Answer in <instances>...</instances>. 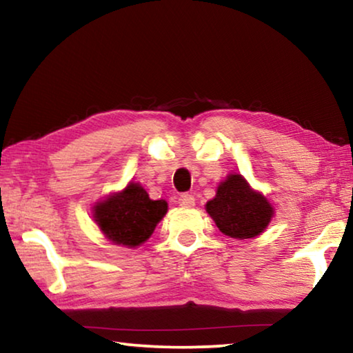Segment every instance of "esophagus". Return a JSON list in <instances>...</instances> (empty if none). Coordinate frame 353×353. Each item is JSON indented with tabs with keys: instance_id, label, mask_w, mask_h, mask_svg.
I'll return each mask as SVG.
<instances>
[{
	"instance_id": "1",
	"label": "esophagus",
	"mask_w": 353,
	"mask_h": 353,
	"mask_svg": "<svg viewBox=\"0 0 353 353\" xmlns=\"http://www.w3.org/2000/svg\"><path fill=\"white\" fill-rule=\"evenodd\" d=\"M179 205L182 207H193L194 205V196L193 194H188V193H183L179 196Z\"/></svg>"
}]
</instances>
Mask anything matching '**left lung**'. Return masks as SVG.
Returning <instances> with one entry per match:
<instances>
[{
	"instance_id": "left-lung-1",
	"label": "left lung",
	"mask_w": 353,
	"mask_h": 353,
	"mask_svg": "<svg viewBox=\"0 0 353 353\" xmlns=\"http://www.w3.org/2000/svg\"><path fill=\"white\" fill-rule=\"evenodd\" d=\"M205 208L224 235L240 240L260 235L274 213L270 202L240 174L227 176Z\"/></svg>"
}]
</instances>
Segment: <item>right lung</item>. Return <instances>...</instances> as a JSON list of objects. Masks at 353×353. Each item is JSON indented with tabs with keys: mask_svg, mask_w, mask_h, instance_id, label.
I'll use <instances>...</instances> for the list:
<instances>
[{
	"mask_svg": "<svg viewBox=\"0 0 353 353\" xmlns=\"http://www.w3.org/2000/svg\"><path fill=\"white\" fill-rule=\"evenodd\" d=\"M166 210V201L149 199L141 185L129 183L121 193L94 207V221L110 241L135 248L152 235Z\"/></svg>",
	"mask_w": 353,
	"mask_h": 353,
	"instance_id": "add662e5",
	"label": "right lung"
}]
</instances>
